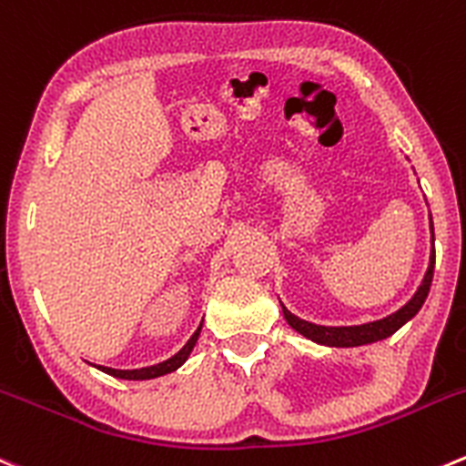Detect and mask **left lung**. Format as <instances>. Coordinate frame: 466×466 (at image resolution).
I'll return each mask as SVG.
<instances>
[{
	"label": "left lung",
	"instance_id": "8db88e82",
	"mask_svg": "<svg viewBox=\"0 0 466 466\" xmlns=\"http://www.w3.org/2000/svg\"><path fill=\"white\" fill-rule=\"evenodd\" d=\"M431 234H432V243H435L432 218H431ZM432 273H435V250L431 252V264H428V270L426 275H423L421 284H419L417 293H414V296L410 298L399 311H394V314L385 316V319L380 320H371V323H362V325H339V328H332V325H316V323H309V320L298 319L296 314H291V311L282 305L284 319H287V323L291 325L296 332H300L302 337L311 339V341L316 343H323V346L350 348V346H364V343L382 341V339L391 337L396 329H400L408 320H412L414 316H417V311L421 309V305L426 302L428 291H431Z\"/></svg>",
	"mask_w": 466,
	"mask_h": 466
}]
</instances>
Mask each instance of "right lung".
<instances>
[{"mask_svg":"<svg viewBox=\"0 0 466 466\" xmlns=\"http://www.w3.org/2000/svg\"><path fill=\"white\" fill-rule=\"evenodd\" d=\"M200 329H202V323H200V328H198L196 332L191 334V339L184 343V348L179 350V353H175L173 358L166 360V362L155 364V367L129 369V371H123V369H108V367H97V369H99V371L108 373V376H113V378H123V380H152V378H159V376H166V373H173V371H177V369L182 367V364L188 360L193 346L198 343V337H200Z\"/></svg>","mask_w":466,"mask_h":466,"instance_id":"right-lung-1","label":"right lung"}]
</instances>
